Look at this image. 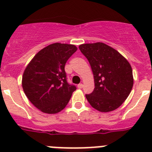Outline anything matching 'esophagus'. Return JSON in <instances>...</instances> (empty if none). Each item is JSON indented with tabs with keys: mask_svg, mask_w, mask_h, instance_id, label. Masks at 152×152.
<instances>
[{
	"mask_svg": "<svg viewBox=\"0 0 152 152\" xmlns=\"http://www.w3.org/2000/svg\"><path fill=\"white\" fill-rule=\"evenodd\" d=\"M83 87H84V84H79L78 85H77V88H78L79 89H81V88H83Z\"/></svg>",
	"mask_w": 152,
	"mask_h": 152,
	"instance_id": "obj_1",
	"label": "esophagus"
}]
</instances>
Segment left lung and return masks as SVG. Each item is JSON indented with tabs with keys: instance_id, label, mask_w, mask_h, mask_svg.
Wrapping results in <instances>:
<instances>
[{
	"instance_id": "obj_1",
	"label": "left lung",
	"mask_w": 152,
	"mask_h": 152,
	"mask_svg": "<svg viewBox=\"0 0 152 152\" xmlns=\"http://www.w3.org/2000/svg\"><path fill=\"white\" fill-rule=\"evenodd\" d=\"M81 53L88 58L95 88L86 98L100 112L117 109L128 97L133 86L132 70L129 61L116 49L103 42L82 44Z\"/></svg>"
}]
</instances>
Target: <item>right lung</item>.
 <instances>
[{"instance_id":"right-lung-1","label":"right lung","mask_w":152,"mask_h":152,"mask_svg":"<svg viewBox=\"0 0 152 152\" xmlns=\"http://www.w3.org/2000/svg\"><path fill=\"white\" fill-rule=\"evenodd\" d=\"M77 49L71 44H51L40 50L24 71V93L42 112L57 113L69 102L76 87L68 83L64 65Z\"/></svg>"}]
</instances>
